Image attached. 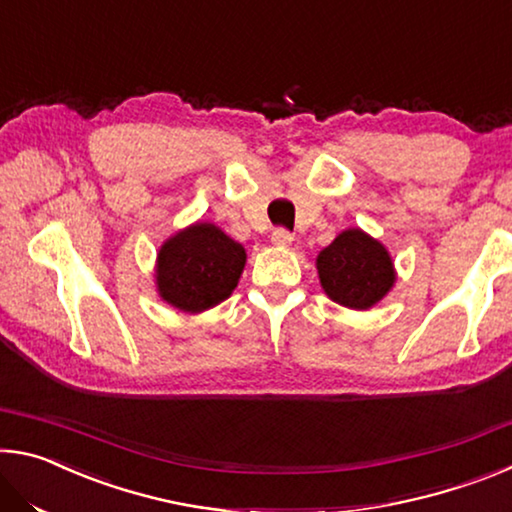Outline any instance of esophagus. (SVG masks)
I'll return each instance as SVG.
<instances>
[{
    "label": "esophagus",
    "instance_id": "1",
    "mask_svg": "<svg viewBox=\"0 0 512 512\" xmlns=\"http://www.w3.org/2000/svg\"><path fill=\"white\" fill-rule=\"evenodd\" d=\"M271 241H273L275 246H282V248H287V246H291V244H293V235H291L289 230H284V228H277V230H273Z\"/></svg>",
    "mask_w": 512,
    "mask_h": 512
}]
</instances>
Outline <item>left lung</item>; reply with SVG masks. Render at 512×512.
<instances>
[{"instance_id": "left-lung-1", "label": "left lung", "mask_w": 512, "mask_h": 512, "mask_svg": "<svg viewBox=\"0 0 512 512\" xmlns=\"http://www.w3.org/2000/svg\"><path fill=\"white\" fill-rule=\"evenodd\" d=\"M320 287L334 302L350 309H370L395 284L388 250L359 228L343 230L316 259Z\"/></svg>"}]
</instances>
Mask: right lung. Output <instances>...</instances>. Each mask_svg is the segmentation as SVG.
<instances>
[{
    "instance_id": "obj_1",
    "label": "right lung",
    "mask_w": 512,
    "mask_h": 512,
    "mask_svg": "<svg viewBox=\"0 0 512 512\" xmlns=\"http://www.w3.org/2000/svg\"><path fill=\"white\" fill-rule=\"evenodd\" d=\"M244 266V246L214 223L198 221L164 241L155 266V284L160 298L171 307L201 314L230 298Z\"/></svg>"
}]
</instances>
